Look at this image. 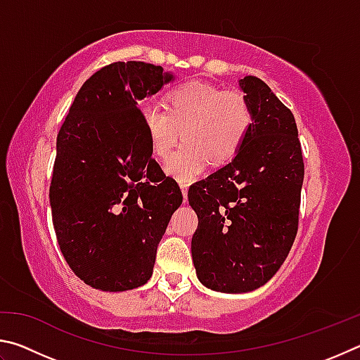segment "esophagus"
<instances>
[{
	"instance_id": "esophagus-1",
	"label": "esophagus",
	"mask_w": 360,
	"mask_h": 360,
	"mask_svg": "<svg viewBox=\"0 0 360 360\" xmlns=\"http://www.w3.org/2000/svg\"><path fill=\"white\" fill-rule=\"evenodd\" d=\"M181 192L182 197H184V203L187 202V192H188V186L187 184H181Z\"/></svg>"
}]
</instances>
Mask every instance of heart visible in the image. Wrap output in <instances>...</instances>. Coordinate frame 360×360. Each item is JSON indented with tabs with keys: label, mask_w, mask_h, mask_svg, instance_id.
I'll return each instance as SVG.
<instances>
[{
	"label": "heart",
	"mask_w": 360,
	"mask_h": 360,
	"mask_svg": "<svg viewBox=\"0 0 360 360\" xmlns=\"http://www.w3.org/2000/svg\"><path fill=\"white\" fill-rule=\"evenodd\" d=\"M141 124L157 157H167L178 139L184 144L168 157L165 172L179 182H193L210 162L230 160L252 127V109L245 95L206 82L176 85L167 94V109L149 101Z\"/></svg>",
	"instance_id": "heart-1"
}]
</instances>
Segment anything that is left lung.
<instances>
[{"label":"left lung","mask_w":360,"mask_h":360,"mask_svg":"<svg viewBox=\"0 0 360 360\" xmlns=\"http://www.w3.org/2000/svg\"><path fill=\"white\" fill-rule=\"evenodd\" d=\"M252 127L227 165L188 188L198 216L192 260L198 281L224 294L262 288L294 245L303 158L294 114L255 76L238 81Z\"/></svg>","instance_id":"obj_1"}]
</instances>
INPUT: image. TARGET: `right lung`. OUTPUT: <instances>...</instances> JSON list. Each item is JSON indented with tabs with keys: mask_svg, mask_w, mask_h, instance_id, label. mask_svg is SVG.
I'll use <instances>...</instances> for the list:
<instances>
[{
	"mask_svg": "<svg viewBox=\"0 0 360 360\" xmlns=\"http://www.w3.org/2000/svg\"><path fill=\"white\" fill-rule=\"evenodd\" d=\"M174 75L115 62L79 89L57 136L51 208L60 251L85 284L105 292L149 281L157 246L182 193L152 158L138 103Z\"/></svg>",
	"mask_w": 360,
	"mask_h": 360,
	"instance_id": "add662e5",
	"label": "right lung"
}]
</instances>
